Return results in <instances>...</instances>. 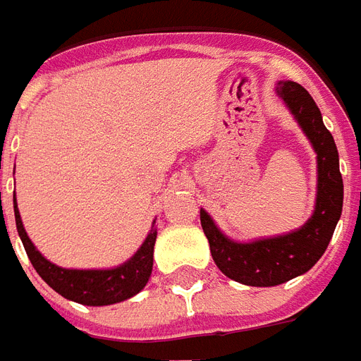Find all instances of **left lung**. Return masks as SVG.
Returning <instances> with one entry per match:
<instances>
[{"label":"left lung","mask_w":361,"mask_h":361,"mask_svg":"<svg viewBox=\"0 0 361 361\" xmlns=\"http://www.w3.org/2000/svg\"><path fill=\"white\" fill-rule=\"evenodd\" d=\"M276 94L292 111L317 154V197L311 219L294 232L242 243L222 234L211 214L201 209V226L214 263L228 279L247 286H276L310 271L325 253L342 214L344 185L338 150L317 104L294 81H280Z\"/></svg>","instance_id":"1"}]
</instances>
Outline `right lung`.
I'll return each instance as SVG.
<instances>
[{
    "mask_svg": "<svg viewBox=\"0 0 361 361\" xmlns=\"http://www.w3.org/2000/svg\"><path fill=\"white\" fill-rule=\"evenodd\" d=\"M15 209V222L20 242L27 250L30 263L36 272L50 288L61 294L71 302L82 303V305H111L123 300L133 298L147 286L152 272V253H154V242H157V228H152L147 235V240L137 250L133 257L126 261L123 265L114 269H63L50 263L40 251L36 250L35 243L25 232L23 220H20L17 199H13Z\"/></svg>",
    "mask_w": 361,
    "mask_h": 361,
    "instance_id": "1",
    "label": "right lung"
}]
</instances>
